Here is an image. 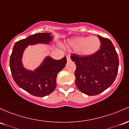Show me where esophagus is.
<instances>
[{"label": "esophagus", "instance_id": "esophagus-1", "mask_svg": "<svg viewBox=\"0 0 129 129\" xmlns=\"http://www.w3.org/2000/svg\"><path fill=\"white\" fill-rule=\"evenodd\" d=\"M67 62L71 61V58H70V55H67Z\"/></svg>", "mask_w": 129, "mask_h": 129}]
</instances>
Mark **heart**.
Masks as SVG:
<instances>
[{
	"instance_id": "b5f03b06",
	"label": "heart",
	"mask_w": 129,
	"mask_h": 129,
	"mask_svg": "<svg viewBox=\"0 0 129 129\" xmlns=\"http://www.w3.org/2000/svg\"><path fill=\"white\" fill-rule=\"evenodd\" d=\"M69 46L77 49L78 53L81 56H89L97 53L101 46V42L98 37H79L73 38L68 41Z\"/></svg>"
}]
</instances>
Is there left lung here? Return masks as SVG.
Returning a JSON list of instances; mask_svg holds the SVG:
<instances>
[{
	"label": "left lung",
	"mask_w": 129,
	"mask_h": 129,
	"mask_svg": "<svg viewBox=\"0 0 129 129\" xmlns=\"http://www.w3.org/2000/svg\"><path fill=\"white\" fill-rule=\"evenodd\" d=\"M101 42L100 49L94 54L81 56L72 54L75 63V84L81 92L96 95L108 88L116 78L119 58L112 42L98 35Z\"/></svg>",
	"instance_id": "obj_1"
}]
</instances>
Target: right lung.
I'll return each mask as SVG.
<instances>
[{
    "label": "right lung",
    "instance_id": "add662e5",
    "mask_svg": "<svg viewBox=\"0 0 129 129\" xmlns=\"http://www.w3.org/2000/svg\"><path fill=\"white\" fill-rule=\"evenodd\" d=\"M53 40L49 33H38L17 42L14 45L10 59V67L14 81L22 89L37 97L50 94L56 86V78L59 72L64 68L67 58L55 60L46 57L34 71L27 70L22 64L24 49L29 45L49 43Z\"/></svg>",
    "mask_w": 129,
    "mask_h": 129
}]
</instances>
